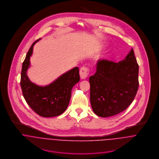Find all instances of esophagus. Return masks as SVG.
Wrapping results in <instances>:
<instances>
[{
  "instance_id": "esophagus-1",
  "label": "esophagus",
  "mask_w": 159,
  "mask_h": 159,
  "mask_svg": "<svg viewBox=\"0 0 159 159\" xmlns=\"http://www.w3.org/2000/svg\"><path fill=\"white\" fill-rule=\"evenodd\" d=\"M89 69L87 67H82L80 69V78L82 80H84L86 79L88 75H89Z\"/></svg>"
}]
</instances>
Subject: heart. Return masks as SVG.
Instances as JSON below:
<instances>
[{
    "label": "heart",
    "instance_id": "obj_1",
    "mask_svg": "<svg viewBox=\"0 0 159 159\" xmlns=\"http://www.w3.org/2000/svg\"><path fill=\"white\" fill-rule=\"evenodd\" d=\"M107 57V56H105V57Z\"/></svg>",
    "mask_w": 159,
    "mask_h": 159
}]
</instances>
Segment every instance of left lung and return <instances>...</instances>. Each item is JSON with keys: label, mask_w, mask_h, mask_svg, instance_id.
<instances>
[{"label": "left lung", "mask_w": 159, "mask_h": 159, "mask_svg": "<svg viewBox=\"0 0 159 159\" xmlns=\"http://www.w3.org/2000/svg\"><path fill=\"white\" fill-rule=\"evenodd\" d=\"M138 71L133 49L118 63L98 61L96 73L89 78L90 101L94 113L107 117L126 110L138 89Z\"/></svg>", "instance_id": "1"}]
</instances>
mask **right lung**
Here are the masks:
<instances>
[{
    "label": "right lung",
    "instance_id": "right-lung-1",
    "mask_svg": "<svg viewBox=\"0 0 159 159\" xmlns=\"http://www.w3.org/2000/svg\"><path fill=\"white\" fill-rule=\"evenodd\" d=\"M30 46L24 61L21 75V87L23 96L29 106L39 116L54 117L63 113L68 107L73 87L80 81L79 68L77 67L64 73L54 81L45 86L32 83L27 71L30 67V58L34 45Z\"/></svg>",
    "mask_w": 159,
    "mask_h": 159
}]
</instances>
